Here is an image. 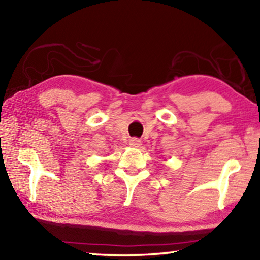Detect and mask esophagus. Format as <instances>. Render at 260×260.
<instances>
[{
    "mask_svg": "<svg viewBox=\"0 0 260 260\" xmlns=\"http://www.w3.org/2000/svg\"><path fill=\"white\" fill-rule=\"evenodd\" d=\"M129 144H130V146L138 147L139 145H141V141H139L138 138H131L129 141Z\"/></svg>",
    "mask_w": 260,
    "mask_h": 260,
    "instance_id": "esophagus-1",
    "label": "esophagus"
}]
</instances>
